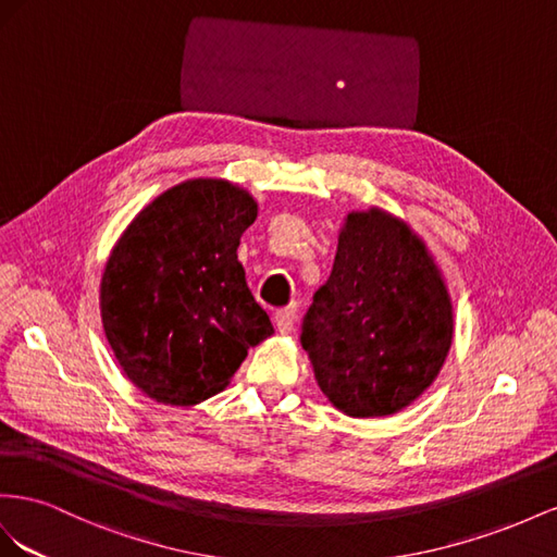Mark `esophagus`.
Masks as SVG:
<instances>
[{
    "mask_svg": "<svg viewBox=\"0 0 557 557\" xmlns=\"http://www.w3.org/2000/svg\"><path fill=\"white\" fill-rule=\"evenodd\" d=\"M294 322H296V308H282L275 312V326L280 333H292L294 331Z\"/></svg>",
    "mask_w": 557,
    "mask_h": 557,
    "instance_id": "obj_1",
    "label": "esophagus"
}]
</instances>
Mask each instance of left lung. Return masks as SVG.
Segmentation results:
<instances>
[{"label":"left lung","instance_id":"8db88e82","mask_svg":"<svg viewBox=\"0 0 557 557\" xmlns=\"http://www.w3.org/2000/svg\"><path fill=\"white\" fill-rule=\"evenodd\" d=\"M455 333L453 300L422 237L380 208L349 212L300 345L326 399L349 418H385L426 392Z\"/></svg>","mask_w":557,"mask_h":557}]
</instances>
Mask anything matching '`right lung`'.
Segmentation results:
<instances>
[{
	"instance_id": "1",
	"label": "right lung",
	"mask_w": 557,
	"mask_h": 557,
	"mask_svg": "<svg viewBox=\"0 0 557 557\" xmlns=\"http://www.w3.org/2000/svg\"><path fill=\"white\" fill-rule=\"evenodd\" d=\"M259 205L228 180L156 196L104 263L100 314L119 367L149 399L196 406L224 392L247 349L273 336L237 261Z\"/></svg>"
}]
</instances>
